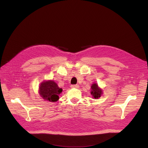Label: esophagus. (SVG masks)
<instances>
[{
	"mask_svg": "<svg viewBox=\"0 0 148 148\" xmlns=\"http://www.w3.org/2000/svg\"><path fill=\"white\" fill-rule=\"evenodd\" d=\"M70 87L71 88H79V86L78 84H72L71 85Z\"/></svg>",
	"mask_w": 148,
	"mask_h": 148,
	"instance_id": "34e87169",
	"label": "esophagus"
}]
</instances>
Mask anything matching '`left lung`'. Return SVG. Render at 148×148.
<instances>
[{
	"instance_id": "8db88e82",
	"label": "left lung",
	"mask_w": 148,
	"mask_h": 148,
	"mask_svg": "<svg viewBox=\"0 0 148 148\" xmlns=\"http://www.w3.org/2000/svg\"><path fill=\"white\" fill-rule=\"evenodd\" d=\"M91 94L93 98H95V99H98L99 98L101 95H102V89L98 86L97 83H93L91 87Z\"/></svg>"
}]
</instances>
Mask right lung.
I'll use <instances>...</instances> for the list:
<instances>
[{"instance_id": "right-lung-1", "label": "right lung", "mask_w": 148, "mask_h": 148, "mask_svg": "<svg viewBox=\"0 0 148 148\" xmlns=\"http://www.w3.org/2000/svg\"><path fill=\"white\" fill-rule=\"evenodd\" d=\"M39 93L43 99L50 102H56L59 99V95L62 92V89L52 80L44 81L39 86Z\"/></svg>"}]
</instances>
